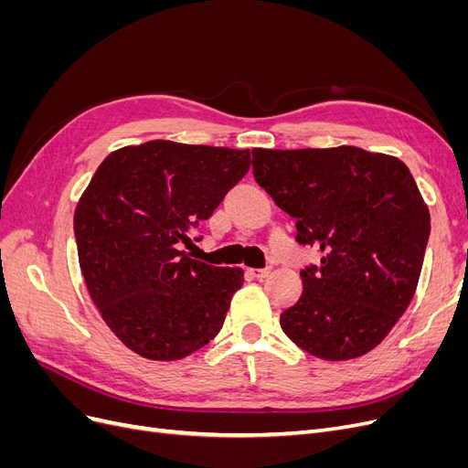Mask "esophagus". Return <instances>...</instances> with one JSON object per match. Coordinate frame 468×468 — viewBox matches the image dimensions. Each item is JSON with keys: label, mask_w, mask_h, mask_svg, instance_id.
Here are the masks:
<instances>
[{"label": "esophagus", "mask_w": 468, "mask_h": 468, "mask_svg": "<svg viewBox=\"0 0 468 468\" xmlns=\"http://www.w3.org/2000/svg\"><path fill=\"white\" fill-rule=\"evenodd\" d=\"M269 273H271V269L269 267H263V269H250V275L253 279H265Z\"/></svg>", "instance_id": "obj_1"}]
</instances>
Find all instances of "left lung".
I'll return each mask as SVG.
<instances>
[{
    "label": "left lung",
    "instance_id": "left-lung-1",
    "mask_svg": "<svg viewBox=\"0 0 468 468\" xmlns=\"http://www.w3.org/2000/svg\"><path fill=\"white\" fill-rule=\"evenodd\" d=\"M253 177L322 251L281 328L306 353L347 361L377 347L416 292L430 210L410 169L356 146L251 150Z\"/></svg>",
    "mask_w": 468,
    "mask_h": 468
}]
</instances>
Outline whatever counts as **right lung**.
Returning <instances> with one entry per match:
<instances>
[{"label": "right lung", "mask_w": 468, "mask_h": 468, "mask_svg": "<svg viewBox=\"0 0 468 468\" xmlns=\"http://www.w3.org/2000/svg\"><path fill=\"white\" fill-rule=\"evenodd\" d=\"M248 169L250 150L150 140L109 154L83 191L74 215L83 279L140 357L183 359L220 332L244 271L179 248Z\"/></svg>", "instance_id": "obj_1"}]
</instances>
